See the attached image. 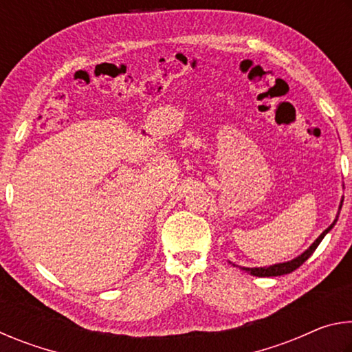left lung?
I'll return each mask as SVG.
<instances>
[{
  "instance_id": "1",
  "label": "left lung",
  "mask_w": 352,
  "mask_h": 352,
  "mask_svg": "<svg viewBox=\"0 0 352 352\" xmlns=\"http://www.w3.org/2000/svg\"><path fill=\"white\" fill-rule=\"evenodd\" d=\"M343 204V201H342ZM342 204H340V210H342ZM337 219L333 220V223H331V226H327V228L321 233L317 241H315L311 247H309L305 253L298 256V258L292 259V261H287V262H281V264H275V265H270V267H253V269H248V267H242V270H245L247 273H250V275L253 276H261V278H269V276H281V275H287V273H292L294 270H296L298 267L305 264V262L311 258V254L315 252V248H317L320 245V242L323 241V237L329 233V231L332 230V226L336 225ZM234 265V264H233Z\"/></svg>"
}]
</instances>
